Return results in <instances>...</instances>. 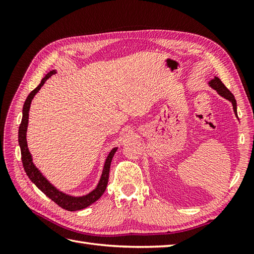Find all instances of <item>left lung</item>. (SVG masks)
I'll list each match as a JSON object with an SVG mask.
<instances>
[{"instance_id": "obj_1", "label": "left lung", "mask_w": 254, "mask_h": 254, "mask_svg": "<svg viewBox=\"0 0 254 254\" xmlns=\"http://www.w3.org/2000/svg\"><path fill=\"white\" fill-rule=\"evenodd\" d=\"M208 85L212 87L213 89H215L218 93V95H220L222 97H224L225 99L229 100L231 104H233V108H234V111H235V115L237 116V101L235 99V96L230 93L228 90V88L226 87V86L223 84L222 80H220L218 77L215 76L214 78H212L208 82Z\"/></svg>"}]
</instances>
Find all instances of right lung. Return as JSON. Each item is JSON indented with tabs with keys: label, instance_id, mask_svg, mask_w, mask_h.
<instances>
[{
	"label": "right lung",
	"instance_id": "obj_1",
	"mask_svg": "<svg viewBox=\"0 0 254 254\" xmlns=\"http://www.w3.org/2000/svg\"><path fill=\"white\" fill-rule=\"evenodd\" d=\"M57 71L56 69H52L49 73H48L46 76L41 79V83L37 86V87L31 91V93L27 97V99L24 104L23 107V118H21V123L19 126V130H18V143H19V147H20V153H21V161H23V166L24 169L26 171L27 176H28L29 179L31 180L32 183H35L36 187L39 189L40 191L44 192L46 195L51 198L53 202H56L59 206L71 210V212H74V210H79L86 208L89 205L95 203L97 199H98L102 194H104L107 185H108V179H109V171H110V165H111V160L113 158V155L116 154L118 147H115L111 149V152L109 155L107 156L105 165H104V169H102V174L100 177V180L98 182V185L94 189L93 191L89 192L88 194L83 196H72L68 195V194L64 193L60 190L51 185L50 181H48L45 176L41 174L39 169L37 168L35 164L32 163V157L31 154L28 149V145H27V127H28V119H29V109H30V104L32 99H34L35 95L40 90V88L44 86L46 83V80L51 77L53 74H56Z\"/></svg>",
	"mask_w": 254,
	"mask_h": 254
}]
</instances>
